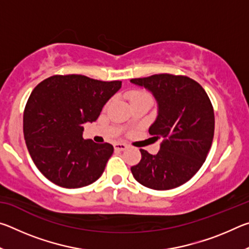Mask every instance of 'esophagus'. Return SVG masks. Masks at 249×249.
<instances>
[{"mask_svg": "<svg viewBox=\"0 0 249 249\" xmlns=\"http://www.w3.org/2000/svg\"><path fill=\"white\" fill-rule=\"evenodd\" d=\"M126 148H127V145L123 144V142H115V144H114V149L116 151H123Z\"/></svg>", "mask_w": 249, "mask_h": 249, "instance_id": "34e87169", "label": "esophagus"}]
</instances>
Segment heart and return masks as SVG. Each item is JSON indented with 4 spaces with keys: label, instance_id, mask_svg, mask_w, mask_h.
<instances>
[{
    "label": "heart",
    "instance_id": "obj_1",
    "mask_svg": "<svg viewBox=\"0 0 249 249\" xmlns=\"http://www.w3.org/2000/svg\"><path fill=\"white\" fill-rule=\"evenodd\" d=\"M147 94L144 93V92H133L132 94H130V101H133L135 99H140V98H142V96H146Z\"/></svg>",
    "mask_w": 249,
    "mask_h": 249
}]
</instances>
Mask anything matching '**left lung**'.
<instances>
[{
  "label": "left lung",
  "instance_id": "1",
  "mask_svg": "<svg viewBox=\"0 0 249 249\" xmlns=\"http://www.w3.org/2000/svg\"><path fill=\"white\" fill-rule=\"evenodd\" d=\"M157 102V117L148 132L160 142L150 155L141 149L142 159L130 168L141 184L154 190H170L195 176L205 161L214 136V111L199 83L183 75L168 73L132 79Z\"/></svg>",
  "mask_w": 249,
  "mask_h": 249
}]
</instances>
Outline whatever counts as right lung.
I'll list each match as a JSON object with an SVG mask.
<instances>
[{"label": "right lung", "mask_w": 249, "mask_h": 249, "mask_svg": "<svg viewBox=\"0 0 249 249\" xmlns=\"http://www.w3.org/2000/svg\"><path fill=\"white\" fill-rule=\"evenodd\" d=\"M122 81L105 82L81 74L53 75L32 92L24 111L28 153L46 178L77 189L102 176L114 148L83 140V124L95 122Z\"/></svg>", "instance_id": "obj_1"}]
</instances>
